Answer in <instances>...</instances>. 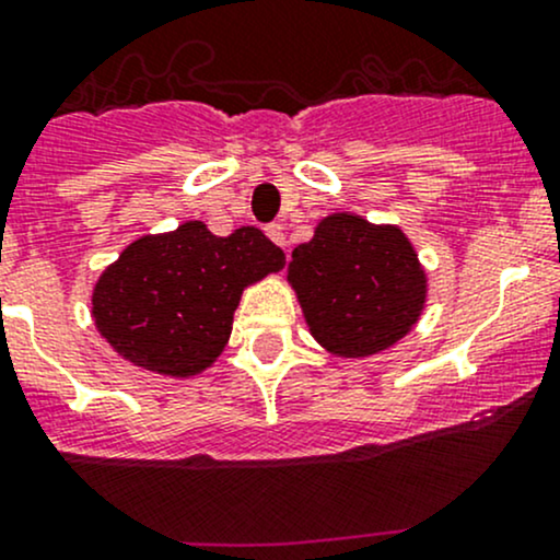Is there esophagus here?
Returning a JSON list of instances; mask_svg holds the SVG:
<instances>
[{"label":"esophagus","instance_id":"esophagus-1","mask_svg":"<svg viewBox=\"0 0 560 560\" xmlns=\"http://www.w3.org/2000/svg\"><path fill=\"white\" fill-rule=\"evenodd\" d=\"M267 237L272 240L275 245H280V248H285V232H282L280 224H269L267 226Z\"/></svg>","mask_w":560,"mask_h":560}]
</instances>
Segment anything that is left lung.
<instances>
[{
	"mask_svg": "<svg viewBox=\"0 0 560 560\" xmlns=\"http://www.w3.org/2000/svg\"><path fill=\"white\" fill-rule=\"evenodd\" d=\"M288 280L306 326L341 358L376 354L411 330L424 306L427 280L413 245L398 226H374L334 213L293 250Z\"/></svg>",
	"mask_w": 560,
	"mask_h": 560,
	"instance_id": "left-lung-1",
	"label": "left lung"
}]
</instances>
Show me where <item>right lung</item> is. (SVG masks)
I'll use <instances>...</instances> for the list:
<instances>
[{"mask_svg": "<svg viewBox=\"0 0 560 560\" xmlns=\"http://www.w3.org/2000/svg\"><path fill=\"white\" fill-rule=\"evenodd\" d=\"M282 264L285 254L256 226L215 237L202 221H186L130 243L101 275L95 326L138 369L195 376L224 350L243 288Z\"/></svg>", "mask_w": 560, "mask_h": 560, "instance_id": "obj_1", "label": "right lung"}]
</instances>
